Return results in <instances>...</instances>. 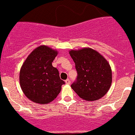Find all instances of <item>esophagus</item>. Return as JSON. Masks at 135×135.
<instances>
[{"mask_svg": "<svg viewBox=\"0 0 135 135\" xmlns=\"http://www.w3.org/2000/svg\"><path fill=\"white\" fill-rule=\"evenodd\" d=\"M65 83H66V84L70 85V79H66V81H65Z\"/></svg>", "mask_w": 135, "mask_h": 135, "instance_id": "esophagus-1", "label": "esophagus"}]
</instances>
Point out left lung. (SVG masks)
I'll return each mask as SVG.
<instances>
[{"mask_svg":"<svg viewBox=\"0 0 135 135\" xmlns=\"http://www.w3.org/2000/svg\"><path fill=\"white\" fill-rule=\"evenodd\" d=\"M69 54L75 63L77 77L71 85L79 96L87 101L104 96L112 84L110 64L102 55L90 48L71 50Z\"/></svg>","mask_w":135,"mask_h":135,"instance_id":"left-lung-1","label":"left lung"}]
</instances>
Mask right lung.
Masks as SVG:
<instances>
[{
    "label": "right lung",
    "mask_w": 135,
    "mask_h": 135,
    "mask_svg": "<svg viewBox=\"0 0 135 135\" xmlns=\"http://www.w3.org/2000/svg\"><path fill=\"white\" fill-rule=\"evenodd\" d=\"M57 54L56 50L42 45L31 52L21 68V88L33 102L46 104L52 102L65 84L58 69L52 65Z\"/></svg>",
    "instance_id": "right-lung-1"
}]
</instances>
